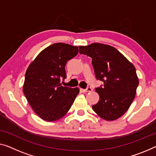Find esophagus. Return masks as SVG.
Here are the masks:
<instances>
[{"instance_id": "34e87169", "label": "esophagus", "mask_w": 156, "mask_h": 156, "mask_svg": "<svg viewBox=\"0 0 156 156\" xmlns=\"http://www.w3.org/2000/svg\"><path fill=\"white\" fill-rule=\"evenodd\" d=\"M82 90H83V92H91L92 89L91 87H87V88H86V89H82Z\"/></svg>"}]
</instances>
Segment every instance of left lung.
Listing matches in <instances>:
<instances>
[{
	"label": "left lung",
	"instance_id": "left-lung-1",
	"mask_svg": "<svg viewBox=\"0 0 156 156\" xmlns=\"http://www.w3.org/2000/svg\"><path fill=\"white\" fill-rule=\"evenodd\" d=\"M79 52L92 58L97 80L104 82L95 88L99 100L92 109L106 120L121 117L133 101L139 85L135 67L119 51L108 45L79 46Z\"/></svg>",
	"mask_w": 156,
	"mask_h": 156
}]
</instances>
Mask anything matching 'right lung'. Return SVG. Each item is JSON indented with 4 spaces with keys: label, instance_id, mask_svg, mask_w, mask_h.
<instances>
[{
    "label": "right lung",
    "instance_id": "right-lung-1",
    "mask_svg": "<svg viewBox=\"0 0 156 156\" xmlns=\"http://www.w3.org/2000/svg\"><path fill=\"white\" fill-rule=\"evenodd\" d=\"M78 48L69 44H52L39 53L25 74L23 92L30 106L45 121H55L68 112L79 93L78 87H64L65 66L78 55Z\"/></svg>",
    "mask_w": 156,
    "mask_h": 156
}]
</instances>
